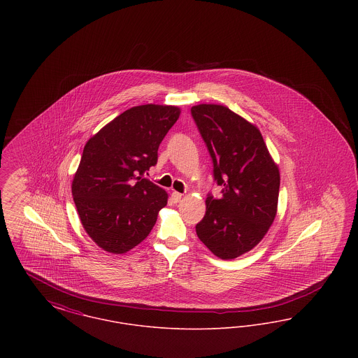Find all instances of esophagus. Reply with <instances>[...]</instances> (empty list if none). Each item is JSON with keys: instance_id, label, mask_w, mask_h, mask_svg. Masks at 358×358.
<instances>
[{"instance_id": "1", "label": "esophagus", "mask_w": 358, "mask_h": 358, "mask_svg": "<svg viewBox=\"0 0 358 358\" xmlns=\"http://www.w3.org/2000/svg\"><path fill=\"white\" fill-rule=\"evenodd\" d=\"M181 199H182V194H181V193H178V192H173V193H171V200H173L174 203H178Z\"/></svg>"}]
</instances>
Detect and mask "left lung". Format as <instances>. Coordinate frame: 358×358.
Returning a JSON list of instances; mask_svg holds the SVG:
<instances>
[{"label":"left lung","mask_w":358,"mask_h":358,"mask_svg":"<svg viewBox=\"0 0 358 358\" xmlns=\"http://www.w3.org/2000/svg\"><path fill=\"white\" fill-rule=\"evenodd\" d=\"M213 164V180L222 197L208 193L196 234L222 259L252 250L273 224L280 177L254 124L220 104L190 108Z\"/></svg>","instance_id":"1"}]
</instances>
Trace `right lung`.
Instances as JSON below:
<instances>
[{
    "label": "right lung",
    "mask_w": 358,
    "mask_h": 358,
    "mask_svg": "<svg viewBox=\"0 0 358 358\" xmlns=\"http://www.w3.org/2000/svg\"><path fill=\"white\" fill-rule=\"evenodd\" d=\"M180 117L174 106L126 110L85 143L72 196L88 236L101 248L124 254L153 229L168 194L145 177L158 148Z\"/></svg>",
    "instance_id": "add662e5"
}]
</instances>
